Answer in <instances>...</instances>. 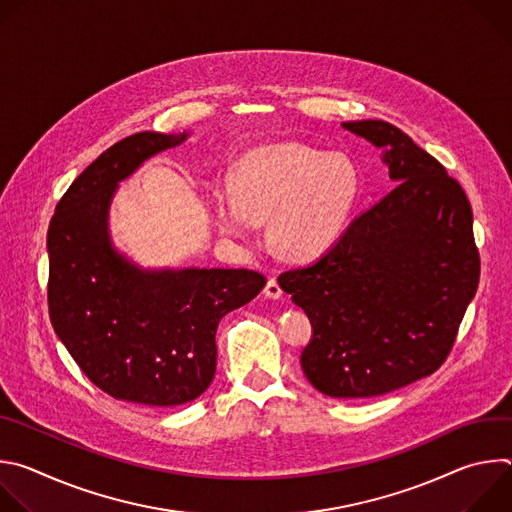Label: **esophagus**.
<instances>
[{"label":"esophagus","instance_id":"esophagus-1","mask_svg":"<svg viewBox=\"0 0 512 512\" xmlns=\"http://www.w3.org/2000/svg\"><path fill=\"white\" fill-rule=\"evenodd\" d=\"M263 291H265V296L271 298V300H279V298L283 296V291H281V287H279V283H277L275 277H271V279L267 281V285H265Z\"/></svg>","mask_w":512,"mask_h":512}]
</instances>
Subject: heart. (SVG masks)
I'll use <instances>...</instances> for the list:
<instances>
[{
	"instance_id": "b5f03b06",
	"label": "heart",
	"mask_w": 512,
	"mask_h": 512,
	"mask_svg": "<svg viewBox=\"0 0 512 512\" xmlns=\"http://www.w3.org/2000/svg\"><path fill=\"white\" fill-rule=\"evenodd\" d=\"M360 194V174L344 154L302 143H273L249 152L235 190L212 192L216 221L227 233L251 237L257 218H271L275 247L294 259L328 251L346 231Z\"/></svg>"
}]
</instances>
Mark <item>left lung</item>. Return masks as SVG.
<instances>
[{"label":"left lung","instance_id":"8db88e82","mask_svg":"<svg viewBox=\"0 0 512 512\" xmlns=\"http://www.w3.org/2000/svg\"><path fill=\"white\" fill-rule=\"evenodd\" d=\"M383 150L395 188L312 265L279 275L308 314V381L367 399L429 377L448 358L480 279L472 206L446 168L399 127L342 123Z\"/></svg>","mask_w":512,"mask_h":512}]
</instances>
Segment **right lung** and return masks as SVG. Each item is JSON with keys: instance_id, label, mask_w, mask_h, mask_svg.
<instances>
[{"instance_id": "right-lung-1", "label": "right lung", "mask_w": 512, "mask_h": 512, "mask_svg": "<svg viewBox=\"0 0 512 512\" xmlns=\"http://www.w3.org/2000/svg\"><path fill=\"white\" fill-rule=\"evenodd\" d=\"M184 139L141 131L117 141L70 184L48 227L54 332L101 391L152 407L208 389L218 322L267 281L249 269H141L113 249L107 218L117 184Z\"/></svg>"}]
</instances>
